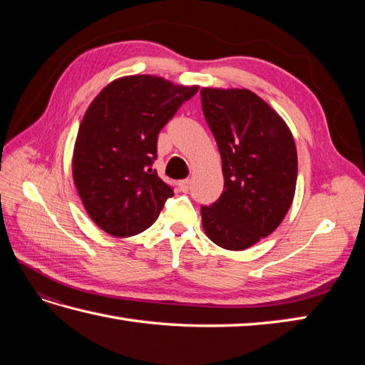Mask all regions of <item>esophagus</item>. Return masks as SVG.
<instances>
[{
  "label": "esophagus",
  "instance_id": "esophagus-1",
  "mask_svg": "<svg viewBox=\"0 0 365 365\" xmlns=\"http://www.w3.org/2000/svg\"><path fill=\"white\" fill-rule=\"evenodd\" d=\"M190 183H191L190 178H185V180L178 182V187H180L182 191H188L190 190Z\"/></svg>",
  "mask_w": 365,
  "mask_h": 365
}]
</instances>
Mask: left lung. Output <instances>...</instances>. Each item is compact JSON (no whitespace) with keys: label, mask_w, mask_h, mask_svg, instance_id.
<instances>
[{"label":"left lung","mask_w":365,"mask_h":365,"mask_svg":"<svg viewBox=\"0 0 365 365\" xmlns=\"http://www.w3.org/2000/svg\"><path fill=\"white\" fill-rule=\"evenodd\" d=\"M202 111L218 143L224 191L200 208L215 245L242 251L274 232L297 188L298 155L290 128L250 89L202 88Z\"/></svg>","instance_id":"obj_1"}]
</instances>
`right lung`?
Returning <instances> with one entry per match:
<instances>
[{
  "instance_id": "obj_1",
  "label": "right lung",
  "mask_w": 365,
  "mask_h": 365,
  "mask_svg": "<svg viewBox=\"0 0 365 365\" xmlns=\"http://www.w3.org/2000/svg\"><path fill=\"white\" fill-rule=\"evenodd\" d=\"M199 86L130 75L108 84L83 115L72 174L91 220L113 237H131L157 221L173 188L152 169L160 130Z\"/></svg>"
}]
</instances>
